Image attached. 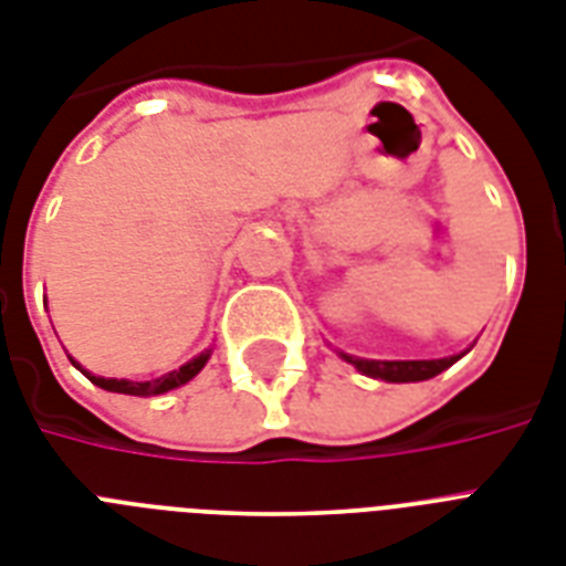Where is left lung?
I'll list each match as a JSON object with an SVG mask.
<instances>
[{"mask_svg": "<svg viewBox=\"0 0 566 566\" xmlns=\"http://www.w3.org/2000/svg\"><path fill=\"white\" fill-rule=\"evenodd\" d=\"M467 353H470V349H464V353L458 355H447V358H431V361H376V358H358V355L349 353L337 355H340L346 364H353L355 370L364 373V376L402 385V381H426V378H434L438 373L449 370L458 358H464Z\"/></svg>", "mask_w": 566, "mask_h": 566, "instance_id": "8db88e82", "label": "left lung"}]
</instances>
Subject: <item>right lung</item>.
Instances as JSON below:
<instances>
[{
  "label": "right lung",
  "mask_w": 566,
  "mask_h": 566,
  "mask_svg": "<svg viewBox=\"0 0 566 566\" xmlns=\"http://www.w3.org/2000/svg\"><path fill=\"white\" fill-rule=\"evenodd\" d=\"M208 358H211V349H205V353H199L196 358H190L188 364H181L179 370L164 373L161 378H153V381H128V378L93 376V373L84 370L82 364L75 361V358H70V361H73L75 367L84 373V376L91 378L93 385L102 387V390H111V394H128V396H158V394H167V390H176V387H181V385H188L190 378L202 370L205 364H208Z\"/></svg>",
  "instance_id": "obj_1"
}]
</instances>
